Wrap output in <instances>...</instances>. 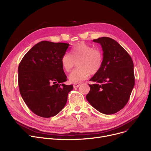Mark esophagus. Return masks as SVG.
<instances>
[{
    "label": "esophagus",
    "mask_w": 151,
    "mask_h": 151,
    "mask_svg": "<svg viewBox=\"0 0 151 151\" xmlns=\"http://www.w3.org/2000/svg\"><path fill=\"white\" fill-rule=\"evenodd\" d=\"M80 86V84H75L74 85H73V88H78L79 86Z\"/></svg>",
    "instance_id": "obj_1"
}]
</instances>
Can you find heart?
Instances as JSON below:
<instances>
[{
  "label": "heart",
  "mask_w": 151,
  "mask_h": 151,
  "mask_svg": "<svg viewBox=\"0 0 151 151\" xmlns=\"http://www.w3.org/2000/svg\"><path fill=\"white\" fill-rule=\"evenodd\" d=\"M62 67L66 72L71 70L77 62L78 68L68 76L70 83L77 84L86 80L89 75H96L101 70L104 63V54L100 49L93 47L84 42L73 46L71 54L65 53L60 59Z\"/></svg>",
  "instance_id": "b5f03b06"
}]
</instances>
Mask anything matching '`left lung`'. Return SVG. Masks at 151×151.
<instances>
[{
  "instance_id": "left-lung-1",
  "label": "left lung",
  "mask_w": 151,
  "mask_h": 151,
  "mask_svg": "<svg viewBox=\"0 0 151 151\" xmlns=\"http://www.w3.org/2000/svg\"><path fill=\"white\" fill-rule=\"evenodd\" d=\"M100 44L104 53L101 70L89 81L86 96L89 104L105 114H114L127 104L134 86L133 62L130 55L114 40L100 37L93 40Z\"/></svg>"
}]
</instances>
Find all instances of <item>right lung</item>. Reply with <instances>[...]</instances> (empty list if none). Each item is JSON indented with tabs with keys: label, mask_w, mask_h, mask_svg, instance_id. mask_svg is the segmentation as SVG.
I'll use <instances>...</instances> for the list:
<instances>
[{
	"label": "right lung",
	"mask_w": 151,
	"mask_h": 151,
	"mask_svg": "<svg viewBox=\"0 0 151 151\" xmlns=\"http://www.w3.org/2000/svg\"><path fill=\"white\" fill-rule=\"evenodd\" d=\"M69 44L42 41L25 54L18 67L21 96L34 113L49 118L64 108L73 85H66L67 76L60 59Z\"/></svg>",
	"instance_id": "obj_1"
}]
</instances>
